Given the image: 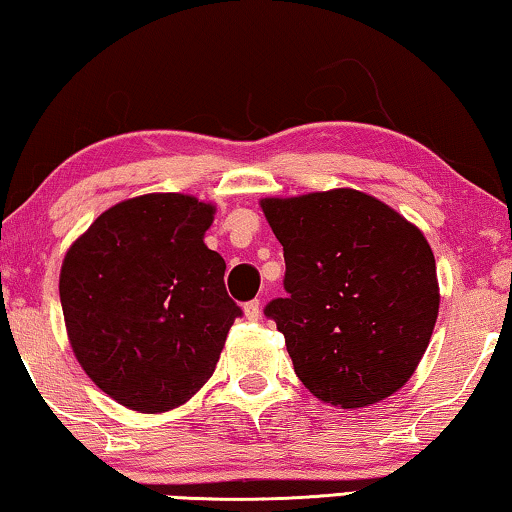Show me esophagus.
<instances>
[{"label": "esophagus", "instance_id": "obj_1", "mask_svg": "<svg viewBox=\"0 0 512 512\" xmlns=\"http://www.w3.org/2000/svg\"><path fill=\"white\" fill-rule=\"evenodd\" d=\"M244 316L249 318V321H258V316H261V302L258 300H251L244 305Z\"/></svg>", "mask_w": 512, "mask_h": 512}]
</instances>
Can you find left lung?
I'll use <instances>...</instances> for the list:
<instances>
[{
    "instance_id": "8db88e82",
    "label": "left lung",
    "mask_w": 512,
    "mask_h": 512,
    "mask_svg": "<svg viewBox=\"0 0 512 512\" xmlns=\"http://www.w3.org/2000/svg\"><path fill=\"white\" fill-rule=\"evenodd\" d=\"M284 247L286 298L265 316L286 339L295 374L321 402L360 409L416 372L439 316L425 235L355 189L263 198Z\"/></svg>"
}]
</instances>
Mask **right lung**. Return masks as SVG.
Returning a JSON list of instances; mask_svg holds the SVG:
<instances>
[{
	"label": "right lung",
	"mask_w": 512,
	"mask_h": 512,
	"mask_svg": "<svg viewBox=\"0 0 512 512\" xmlns=\"http://www.w3.org/2000/svg\"><path fill=\"white\" fill-rule=\"evenodd\" d=\"M214 205L184 194L129 198L96 217L66 251L59 300L73 353L117 404L164 413L217 367L242 309L226 263L205 247Z\"/></svg>",
	"instance_id": "add662e5"
}]
</instances>
